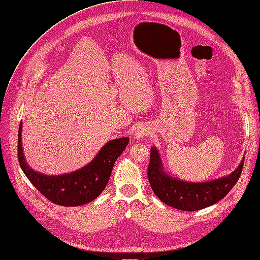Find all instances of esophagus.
I'll list each match as a JSON object with an SVG mask.
<instances>
[{
    "mask_svg": "<svg viewBox=\"0 0 260 260\" xmlns=\"http://www.w3.org/2000/svg\"><path fill=\"white\" fill-rule=\"evenodd\" d=\"M149 133H150L149 128L147 126H145V125H142V126L138 127V129L136 131L135 139L138 140V141H142V140H144L145 137H147L149 135Z\"/></svg>",
    "mask_w": 260,
    "mask_h": 260,
    "instance_id": "1",
    "label": "esophagus"
}]
</instances>
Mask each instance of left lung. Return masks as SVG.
I'll list each match as a JSON object with an SVG mask.
<instances>
[{"mask_svg":"<svg viewBox=\"0 0 260 260\" xmlns=\"http://www.w3.org/2000/svg\"><path fill=\"white\" fill-rule=\"evenodd\" d=\"M244 157L230 175L207 182H188L171 177L163 166L159 150L151 147L148 179L155 195L166 205L183 211H196L215 204L226 196L238 182Z\"/></svg>","mask_w":260,"mask_h":260,"instance_id":"1","label":"left lung"}]
</instances>
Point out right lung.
<instances>
[{"mask_svg":"<svg viewBox=\"0 0 260 260\" xmlns=\"http://www.w3.org/2000/svg\"><path fill=\"white\" fill-rule=\"evenodd\" d=\"M22 122L18 131V160L29 182L51 202L74 207L95 200L105 189L120 154L128 145L129 138L107 142L94 159L86 165L68 174L49 176L32 169L26 162L22 149Z\"/></svg>","mask_w":260,"mask_h":260,"instance_id":"1","label":"right lung"}]
</instances>
